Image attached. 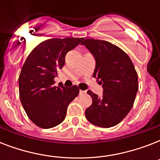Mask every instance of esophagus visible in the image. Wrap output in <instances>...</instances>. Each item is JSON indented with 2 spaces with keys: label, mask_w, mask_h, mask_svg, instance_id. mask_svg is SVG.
Wrapping results in <instances>:
<instances>
[{
  "label": "esophagus",
  "mask_w": 160,
  "mask_h": 160,
  "mask_svg": "<svg viewBox=\"0 0 160 160\" xmlns=\"http://www.w3.org/2000/svg\"><path fill=\"white\" fill-rule=\"evenodd\" d=\"M86 93V91H85V90H80V95H84V94H85Z\"/></svg>",
  "instance_id": "34e87169"
}]
</instances>
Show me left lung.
Returning a JSON list of instances; mask_svg holds the SVG:
<instances>
[{"label": "left lung", "instance_id": "left-lung-1", "mask_svg": "<svg viewBox=\"0 0 160 160\" xmlns=\"http://www.w3.org/2000/svg\"><path fill=\"white\" fill-rule=\"evenodd\" d=\"M82 45L95 56L93 77L104 89L101 97L88 90L92 104L85 110V116L95 125L113 127L124 119L134 105L139 89L136 70L129 55L110 42L85 39Z\"/></svg>", "mask_w": 160, "mask_h": 160}]
</instances>
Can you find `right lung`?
I'll return each mask as SVG.
<instances>
[{
    "instance_id": "add662e5",
    "label": "right lung",
    "mask_w": 160,
    "mask_h": 160,
    "mask_svg": "<svg viewBox=\"0 0 160 160\" xmlns=\"http://www.w3.org/2000/svg\"><path fill=\"white\" fill-rule=\"evenodd\" d=\"M83 38H52L32 50L19 76L20 100L27 116L42 129H50L65 119L67 107L80 92L77 85H54L55 77L65 63V55Z\"/></svg>"
}]
</instances>
